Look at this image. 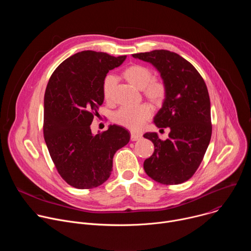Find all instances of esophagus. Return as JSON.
I'll return each mask as SVG.
<instances>
[{
  "mask_svg": "<svg viewBox=\"0 0 251 251\" xmlns=\"http://www.w3.org/2000/svg\"><path fill=\"white\" fill-rule=\"evenodd\" d=\"M130 139H131V141H138V140L141 139V135H138V134H135V133H131Z\"/></svg>",
  "mask_w": 251,
  "mask_h": 251,
  "instance_id": "obj_1",
  "label": "esophagus"
}]
</instances>
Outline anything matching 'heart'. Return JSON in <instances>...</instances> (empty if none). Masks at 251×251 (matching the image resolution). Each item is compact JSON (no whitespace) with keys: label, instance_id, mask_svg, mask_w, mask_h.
I'll list each match as a JSON object with an SVG mask.
<instances>
[{"label":"heart","instance_id":"heart-1","mask_svg":"<svg viewBox=\"0 0 251 251\" xmlns=\"http://www.w3.org/2000/svg\"><path fill=\"white\" fill-rule=\"evenodd\" d=\"M124 78L133 86L143 90L144 96L153 104L160 105L166 98L167 88L162 80L154 78L152 69L145 65L133 64L123 71ZM117 79L107 75L102 83L103 97L107 102L112 100ZM152 116V108L148 104L121 107L112 116L113 122L130 130H139Z\"/></svg>","mask_w":251,"mask_h":251}]
</instances>
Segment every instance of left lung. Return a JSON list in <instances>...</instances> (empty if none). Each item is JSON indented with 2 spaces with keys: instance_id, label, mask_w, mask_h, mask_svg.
Masks as SVG:
<instances>
[{
  "instance_id": "obj_1",
  "label": "left lung",
  "mask_w": 251,
  "mask_h": 251,
  "mask_svg": "<svg viewBox=\"0 0 251 251\" xmlns=\"http://www.w3.org/2000/svg\"><path fill=\"white\" fill-rule=\"evenodd\" d=\"M132 56L153 64L167 88L154 123L158 128H170L169 138L163 141L155 132L144 134L155 146L144 170L160 184H182L198 170L211 137L206 85L194 65L176 52L156 50Z\"/></svg>"
}]
</instances>
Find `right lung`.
Here are the masks:
<instances>
[{"instance_id":"1","label":"right lung","mask_w":251,"mask_h":251,"mask_svg":"<svg viewBox=\"0 0 251 251\" xmlns=\"http://www.w3.org/2000/svg\"><path fill=\"white\" fill-rule=\"evenodd\" d=\"M126 55L83 50L62 61L45 93L44 136L63 180L76 189H92L108 180L116 151L128 144L129 132L110 125L93 135L90 125L103 103L102 83Z\"/></svg>"}]
</instances>
